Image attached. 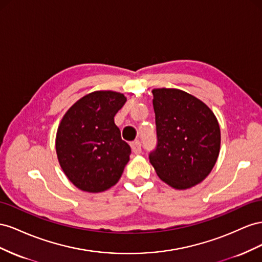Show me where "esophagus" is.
<instances>
[{"mask_svg": "<svg viewBox=\"0 0 262 262\" xmlns=\"http://www.w3.org/2000/svg\"><path fill=\"white\" fill-rule=\"evenodd\" d=\"M130 147H132V150H133L134 154L138 155V154L141 152V144H140V141H138V140L134 141V143L130 144Z\"/></svg>", "mask_w": 262, "mask_h": 262, "instance_id": "1", "label": "esophagus"}]
</instances>
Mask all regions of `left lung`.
Segmentation results:
<instances>
[{
	"instance_id": "8db88e82",
	"label": "left lung",
	"mask_w": 262,
	"mask_h": 262,
	"mask_svg": "<svg viewBox=\"0 0 262 262\" xmlns=\"http://www.w3.org/2000/svg\"><path fill=\"white\" fill-rule=\"evenodd\" d=\"M158 145L149 155L157 176L186 190L211 173L221 149V129L212 110L179 89H154Z\"/></svg>"
}]
</instances>
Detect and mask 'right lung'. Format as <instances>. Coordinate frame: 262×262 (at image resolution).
Wrapping results in <instances>:
<instances>
[{
  "mask_svg": "<svg viewBox=\"0 0 262 262\" xmlns=\"http://www.w3.org/2000/svg\"><path fill=\"white\" fill-rule=\"evenodd\" d=\"M123 93L94 91L66 112L56 135L58 161L78 189L100 193L115 185L129 161L130 147L114 116L126 102Z\"/></svg>",
  "mask_w": 262,
  "mask_h": 262,
  "instance_id": "1",
  "label": "right lung"
}]
</instances>
